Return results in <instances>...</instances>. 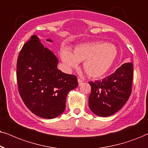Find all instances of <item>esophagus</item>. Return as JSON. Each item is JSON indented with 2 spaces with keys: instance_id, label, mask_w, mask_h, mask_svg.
Masks as SVG:
<instances>
[{
  "instance_id": "esophagus-1",
  "label": "esophagus",
  "mask_w": 148,
  "mask_h": 148,
  "mask_svg": "<svg viewBox=\"0 0 148 148\" xmlns=\"http://www.w3.org/2000/svg\"><path fill=\"white\" fill-rule=\"evenodd\" d=\"M78 85H81L83 83V81L80 78H78Z\"/></svg>"
}]
</instances>
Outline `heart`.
Segmentation results:
<instances>
[{"label":"heart","mask_w":148,"mask_h":148,"mask_svg":"<svg viewBox=\"0 0 148 148\" xmlns=\"http://www.w3.org/2000/svg\"><path fill=\"white\" fill-rule=\"evenodd\" d=\"M117 55L114 45L104 42H90L75 47L73 54L68 50L61 49V59L68 71L77 68L83 62V68L87 75L99 78L105 75L115 62Z\"/></svg>","instance_id":"heart-1"}]
</instances>
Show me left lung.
<instances>
[{
    "label": "left lung",
    "instance_id": "left-lung-1",
    "mask_svg": "<svg viewBox=\"0 0 148 148\" xmlns=\"http://www.w3.org/2000/svg\"><path fill=\"white\" fill-rule=\"evenodd\" d=\"M132 78L133 65L126 63L102 80L89 82L91 111L100 117H108L121 109L131 94Z\"/></svg>",
    "mask_w": 148,
    "mask_h": 148
}]
</instances>
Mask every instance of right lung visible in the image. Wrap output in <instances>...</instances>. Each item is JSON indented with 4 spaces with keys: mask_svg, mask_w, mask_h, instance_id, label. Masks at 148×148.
<instances>
[{
    "mask_svg": "<svg viewBox=\"0 0 148 148\" xmlns=\"http://www.w3.org/2000/svg\"><path fill=\"white\" fill-rule=\"evenodd\" d=\"M58 63L53 52L43 46L37 35L24 44L17 60L20 97L30 111L42 118L60 115L65 111L68 93L78 85L76 76L59 70Z\"/></svg>",
    "mask_w": 148,
    "mask_h": 148,
    "instance_id": "1",
    "label": "right lung"
}]
</instances>
